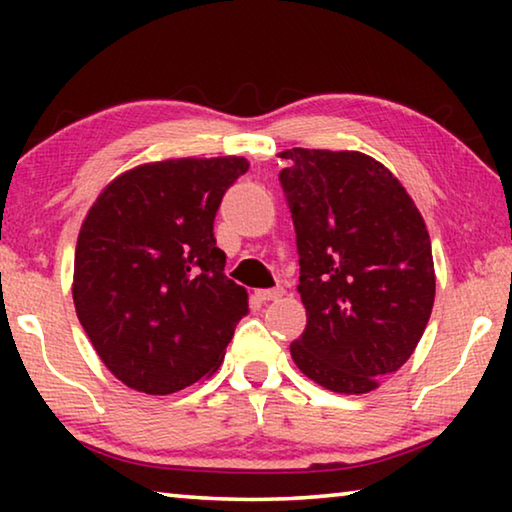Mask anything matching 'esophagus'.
I'll return each mask as SVG.
<instances>
[{"mask_svg": "<svg viewBox=\"0 0 512 512\" xmlns=\"http://www.w3.org/2000/svg\"><path fill=\"white\" fill-rule=\"evenodd\" d=\"M282 289L280 287H275V289H257L255 291V296L262 300V302H268V300H277V298H282Z\"/></svg>", "mask_w": 512, "mask_h": 512, "instance_id": "obj_1", "label": "esophagus"}]
</instances>
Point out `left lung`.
I'll list each match as a JSON object with an SVG mask.
<instances>
[{"label": "left lung", "mask_w": 512, "mask_h": 512, "mask_svg": "<svg viewBox=\"0 0 512 512\" xmlns=\"http://www.w3.org/2000/svg\"><path fill=\"white\" fill-rule=\"evenodd\" d=\"M282 158L307 311L291 357L327 391L370 393L404 366L429 323L427 225L400 180L366 153L289 149Z\"/></svg>", "instance_id": "1"}]
</instances>
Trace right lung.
Instances as JSON below:
<instances>
[{
	"label": "right lung",
	"mask_w": 512,
	"mask_h": 512,
	"mask_svg": "<svg viewBox=\"0 0 512 512\" xmlns=\"http://www.w3.org/2000/svg\"><path fill=\"white\" fill-rule=\"evenodd\" d=\"M248 167L239 155L146 162L103 187L85 216L76 316L133 391L169 395L210 377L248 314L214 239L221 198Z\"/></svg>",
	"instance_id": "obj_1"
}]
</instances>
